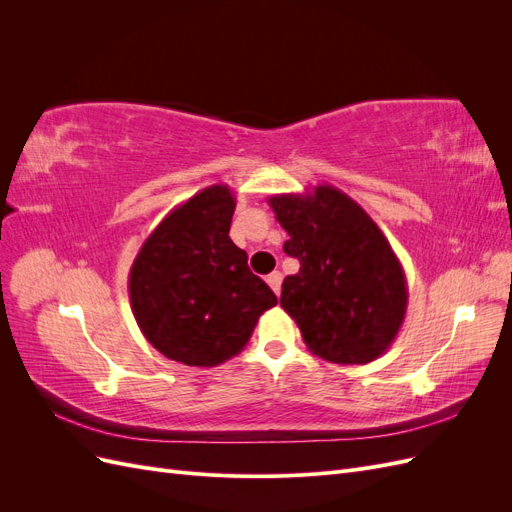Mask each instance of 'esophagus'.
Returning a JSON list of instances; mask_svg holds the SVG:
<instances>
[{"label":"esophagus","instance_id":"esophagus-1","mask_svg":"<svg viewBox=\"0 0 512 512\" xmlns=\"http://www.w3.org/2000/svg\"><path fill=\"white\" fill-rule=\"evenodd\" d=\"M282 273L280 271H273L269 277H267V284L271 286V290L277 294V297H280V290H282Z\"/></svg>","mask_w":512,"mask_h":512}]
</instances>
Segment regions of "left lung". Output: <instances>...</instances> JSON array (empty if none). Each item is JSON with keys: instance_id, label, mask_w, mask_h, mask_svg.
<instances>
[{"instance_id": "8db88e82", "label": "left lung", "mask_w": 512, "mask_h": 512, "mask_svg": "<svg viewBox=\"0 0 512 512\" xmlns=\"http://www.w3.org/2000/svg\"><path fill=\"white\" fill-rule=\"evenodd\" d=\"M301 262L282 284V307L320 359L365 365L389 350L408 309L406 273L369 213L329 183L269 196Z\"/></svg>"}]
</instances>
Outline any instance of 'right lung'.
<instances>
[{"label": "right lung", "instance_id": "add662e5", "mask_svg": "<svg viewBox=\"0 0 512 512\" xmlns=\"http://www.w3.org/2000/svg\"><path fill=\"white\" fill-rule=\"evenodd\" d=\"M237 196L215 183L170 211L138 250L130 305L138 329L166 359L215 367L250 342L258 318L277 305L228 237Z\"/></svg>", "mask_w": 512, "mask_h": 512}]
</instances>
